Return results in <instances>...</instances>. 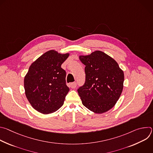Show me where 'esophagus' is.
I'll return each mask as SVG.
<instances>
[{
	"label": "esophagus",
	"instance_id": "esophagus-1",
	"mask_svg": "<svg viewBox=\"0 0 153 153\" xmlns=\"http://www.w3.org/2000/svg\"><path fill=\"white\" fill-rule=\"evenodd\" d=\"M70 85H71V88H75L77 86V83H76V82H73V83H71L70 84Z\"/></svg>",
	"mask_w": 153,
	"mask_h": 153
}]
</instances>
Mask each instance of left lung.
Returning a JSON list of instances; mask_svg holds the SVG:
<instances>
[{
	"mask_svg": "<svg viewBox=\"0 0 153 153\" xmlns=\"http://www.w3.org/2000/svg\"><path fill=\"white\" fill-rule=\"evenodd\" d=\"M79 57L85 65V82L77 90L82 104L94 113L108 111L122 94L123 71L114 59L101 51Z\"/></svg>",
	"mask_w": 153,
	"mask_h": 153,
	"instance_id": "obj_1",
	"label": "left lung"
}]
</instances>
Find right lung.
Instances as JSON below:
<instances>
[{
    "label": "right lung",
    "instance_id": "1",
    "mask_svg": "<svg viewBox=\"0 0 153 153\" xmlns=\"http://www.w3.org/2000/svg\"><path fill=\"white\" fill-rule=\"evenodd\" d=\"M69 55L50 50L30 65L24 78L25 93L38 112L52 113L63 105L70 89L66 85V72L61 65Z\"/></svg>",
    "mask_w": 153,
    "mask_h": 153
}]
</instances>
